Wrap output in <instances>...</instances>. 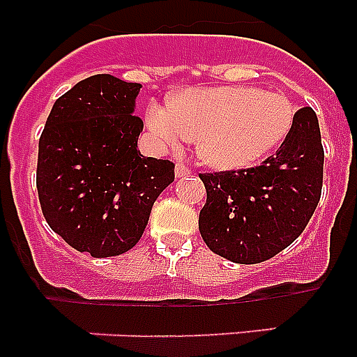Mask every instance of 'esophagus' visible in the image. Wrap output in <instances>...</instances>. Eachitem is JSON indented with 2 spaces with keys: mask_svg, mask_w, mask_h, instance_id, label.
<instances>
[{
  "mask_svg": "<svg viewBox=\"0 0 357 357\" xmlns=\"http://www.w3.org/2000/svg\"><path fill=\"white\" fill-rule=\"evenodd\" d=\"M189 173H191V168H188V166H184V164L178 162L175 166V176H176V178H182V176L189 175Z\"/></svg>",
  "mask_w": 357,
  "mask_h": 357,
  "instance_id": "esophagus-1",
  "label": "esophagus"
}]
</instances>
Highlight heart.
Instances as JSON below:
<instances>
[{"mask_svg":"<svg viewBox=\"0 0 357 357\" xmlns=\"http://www.w3.org/2000/svg\"><path fill=\"white\" fill-rule=\"evenodd\" d=\"M295 121L284 94L250 85L193 87L172 103H150L146 123L164 143L197 137L198 157L218 169H241L279 146Z\"/></svg>","mask_w":357,"mask_h":357,"instance_id":"1","label":"heart"}]
</instances>
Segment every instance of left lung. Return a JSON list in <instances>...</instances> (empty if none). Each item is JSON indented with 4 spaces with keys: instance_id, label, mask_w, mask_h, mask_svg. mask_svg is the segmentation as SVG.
I'll return each instance as SVG.
<instances>
[{
    "instance_id": "obj_1",
    "label": "left lung",
    "mask_w": 357,
    "mask_h": 357,
    "mask_svg": "<svg viewBox=\"0 0 357 357\" xmlns=\"http://www.w3.org/2000/svg\"><path fill=\"white\" fill-rule=\"evenodd\" d=\"M207 202L198 229L214 254L239 264L289 247L313 216L324 181V148L311 107L295 114L275 155L239 172L204 173Z\"/></svg>"
}]
</instances>
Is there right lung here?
Returning <instances> with one entry per match:
<instances>
[{
    "label": "right lung",
    "mask_w": 357,
    "mask_h": 357,
    "mask_svg": "<svg viewBox=\"0 0 357 357\" xmlns=\"http://www.w3.org/2000/svg\"><path fill=\"white\" fill-rule=\"evenodd\" d=\"M141 84L112 75L78 82L52 107L37 159L43 214L69 247L93 257L125 254L143 236L175 164L141 155Z\"/></svg>",
    "instance_id": "right-lung-1"
}]
</instances>
